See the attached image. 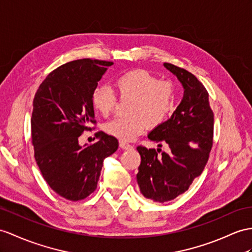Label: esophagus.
<instances>
[{"label":"esophagus","instance_id":"34e87169","mask_svg":"<svg viewBox=\"0 0 252 252\" xmlns=\"http://www.w3.org/2000/svg\"><path fill=\"white\" fill-rule=\"evenodd\" d=\"M120 147H121V149H123V150H130L132 146L129 143L124 142V141H121V142H120Z\"/></svg>","mask_w":252,"mask_h":252}]
</instances>
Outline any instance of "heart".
Masks as SVG:
<instances>
[{"instance_id":"obj_1","label":"heart","mask_w":252,"mask_h":252,"mask_svg":"<svg viewBox=\"0 0 252 252\" xmlns=\"http://www.w3.org/2000/svg\"><path fill=\"white\" fill-rule=\"evenodd\" d=\"M114 91L122 99L131 98L128 108L130 116H121L105 125V131L122 141H131L143 133L149 125L157 127L168 119L175 105L176 90L173 82L159 78L145 69H131L114 79ZM112 90L97 87L92 92L91 102L95 110L108 116L118 98Z\"/></svg>"}]
</instances>
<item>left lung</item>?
Listing matches in <instances>:
<instances>
[{
  "instance_id": "1",
  "label": "left lung",
  "mask_w": 252,
  "mask_h": 252,
  "mask_svg": "<svg viewBox=\"0 0 252 252\" xmlns=\"http://www.w3.org/2000/svg\"><path fill=\"white\" fill-rule=\"evenodd\" d=\"M163 65L185 91L172 116L147 136L159 147L167 143L170 153L160 155L161 149L137 147L141 156L137 174L140 191L155 202L171 201L187 191L203 172L214 137V113L204 85L186 69L170 63Z\"/></svg>"
}]
</instances>
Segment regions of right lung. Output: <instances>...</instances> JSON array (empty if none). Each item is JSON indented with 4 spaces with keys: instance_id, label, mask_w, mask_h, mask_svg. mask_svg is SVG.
I'll return each instance as SVG.
<instances>
[{
    "instance_id": "1",
    "label": "right lung",
    "mask_w": 252,
    "mask_h": 252,
    "mask_svg": "<svg viewBox=\"0 0 252 252\" xmlns=\"http://www.w3.org/2000/svg\"><path fill=\"white\" fill-rule=\"evenodd\" d=\"M113 62L82 59L51 71L33 100L32 144L40 172L49 186L69 201L95 191L105 158L118 150L119 141L98 131V141L81 146L79 137L94 129L92 92Z\"/></svg>"
}]
</instances>
